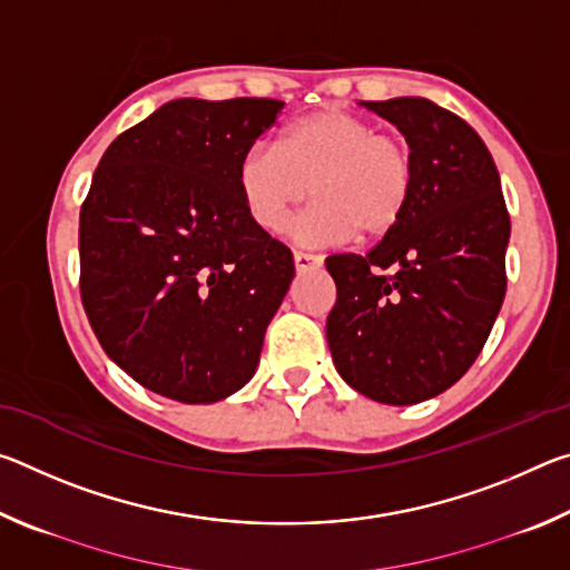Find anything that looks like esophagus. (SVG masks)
<instances>
[{"label": "esophagus", "mask_w": 570, "mask_h": 570, "mask_svg": "<svg viewBox=\"0 0 570 570\" xmlns=\"http://www.w3.org/2000/svg\"><path fill=\"white\" fill-rule=\"evenodd\" d=\"M324 258L316 254H304V250H294V266L296 272H308V268H320Z\"/></svg>", "instance_id": "esophagus-1"}]
</instances>
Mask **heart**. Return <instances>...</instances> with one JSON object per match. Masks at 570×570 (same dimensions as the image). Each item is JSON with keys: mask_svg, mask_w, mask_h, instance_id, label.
<instances>
[{"mask_svg": "<svg viewBox=\"0 0 570 570\" xmlns=\"http://www.w3.org/2000/svg\"><path fill=\"white\" fill-rule=\"evenodd\" d=\"M236 178L250 220L266 234L284 230L312 190L316 204L294 220L292 236L324 248L356 234L382 238L394 230L414 190V158L397 135L330 108L286 125L278 148L254 142Z\"/></svg>", "mask_w": 570, "mask_h": 570, "instance_id": "heart-1", "label": "heart"}]
</instances>
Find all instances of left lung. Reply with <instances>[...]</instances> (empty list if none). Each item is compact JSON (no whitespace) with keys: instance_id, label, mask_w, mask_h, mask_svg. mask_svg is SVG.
<instances>
[{"instance_id":"8db88e82","label":"left lung","mask_w":570,"mask_h":570,"mask_svg":"<svg viewBox=\"0 0 570 570\" xmlns=\"http://www.w3.org/2000/svg\"><path fill=\"white\" fill-rule=\"evenodd\" d=\"M360 105L404 135L414 190L370 254L326 258V342L350 387L400 407L438 397L478 360L505 298L510 218L493 156L455 112L424 98Z\"/></svg>"}]
</instances>
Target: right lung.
I'll use <instances>...</instances> for the list:
<instances>
[{
  "instance_id": "obj_1",
  "label": "right lung",
  "mask_w": 570,
  "mask_h": 570,
  "mask_svg": "<svg viewBox=\"0 0 570 570\" xmlns=\"http://www.w3.org/2000/svg\"><path fill=\"white\" fill-rule=\"evenodd\" d=\"M282 100L180 98L105 150L80 210V294L105 354L183 404L254 377L294 256L250 220L238 160Z\"/></svg>"
}]
</instances>
